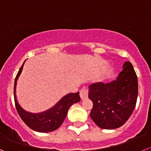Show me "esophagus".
<instances>
[{
	"label": "esophagus",
	"mask_w": 151,
	"mask_h": 151,
	"mask_svg": "<svg viewBox=\"0 0 151 151\" xmlns=\"http://www.w3.org/2000/svg\"><path fill=\"white\" fill-rule=\"evenodd\" d=\"M80 97H81V100L87 99L88 97V90L85 88L81 90V91H80Z\"/></svg>",
	"instance_id": "34e87169"
}]
</instances>
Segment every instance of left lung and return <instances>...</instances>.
Returning a JSON list of instances; mask_svg holds the SVG:
<instances>
[{"mask_svg":"<svg viewBox=\"0 0 151 151\" xmlns=\"http://www.w3.org/2000/svg\"><path fill=\"white\" fill-rule=\"evenodd\" d=\"M116 80L89 87L93 107L90 117L99 127L113 130L122 126L131 116L138 96V80L133 65L126 61Z\"/></svg>","mask_w":151,"mask_h":151,"instance_id":"8db88e82","label":"left lung"}]
</instances>
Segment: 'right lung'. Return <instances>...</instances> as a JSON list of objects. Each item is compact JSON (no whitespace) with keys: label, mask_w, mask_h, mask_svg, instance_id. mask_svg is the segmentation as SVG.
<instances>
[{"label":"right lung","mask_w":151,"mask_h":151,"mask_svg":"<svg viewBox=\"0 0 151 151\" xmlns=\"http://www.w3.org/2000/svg\"><path fill=\"white\" fill-rule=\"evenodd\" d=\"M25 61L20 68L14 85V99L15 107L21 119L33 130L41 133H48L57 130L62 124L67 115L69 108L75 103L81 101L79 93H69L64 96L57 104L51 108L41 113H31L24 110L18 103L16 98V84L17 81L22 72L23 67Z\"/></svg>","instance_id":"add662e5"}]
</instances>
